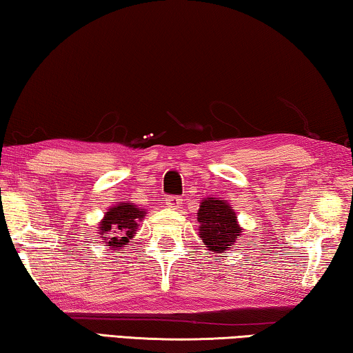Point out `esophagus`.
<instances>
[{
  "label": "esophagus",
  "instance_id": "1",
  "mask_svg": "<svg viewBox=\"0 0 353 353\" xmlns=\"http://www.w3.org/2000/svg\"><path fill=\"white\" fill-rule=\"evenodd\" d=\"M181 197L180 195H169V197L165 199V205L169 208H173V210H176L178 206H181Z\"/></svg>",
  "mask_w": 353,
  "mask_h": 353
}]
</instances>
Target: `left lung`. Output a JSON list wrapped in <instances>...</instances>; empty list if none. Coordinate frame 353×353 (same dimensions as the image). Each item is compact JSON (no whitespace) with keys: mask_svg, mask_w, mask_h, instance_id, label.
<instances>
[{"mask_svg":"<svg viewBox=\"0 0 353 353\" xmlns=\"http://www.w3.org/2000/svg\"><path fill=\"white\" fill-rule=\"evenodd\" d=\"M197 214L201 225L199 231L200 239H203V244L210 252H227L230 245L236 242V238L241 236L236 212L225 200L205 199Z\"/></svg>","mask_w":353,"mask_h":353,"instance_id":"left-lung-1","label":"left lung"}]
</instances>
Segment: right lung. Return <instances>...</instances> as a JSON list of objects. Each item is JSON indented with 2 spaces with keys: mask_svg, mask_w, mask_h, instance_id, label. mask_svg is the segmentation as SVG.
I'll return each mask as SVG.
<instances>
[{
  "mask_svg": "<svg viewBox=\"0 0 353 353\" xmlns=\"http://www.w3.org/2000/svg\"><path fill=\"white\" fill-rule=\"evenodd\" d=\"M145 211L139 210L136 205L120 203L112 206L106 212V216L100 222V230L103 241L108 242L111 248H120L128 244V241L136 234L139 221H142Z\"/></svg>",
  "mask_w": 353,
  "mask_h": 353,
  "instance_id": "add662e5",
  "label": "right lung"
}]
</instances>
